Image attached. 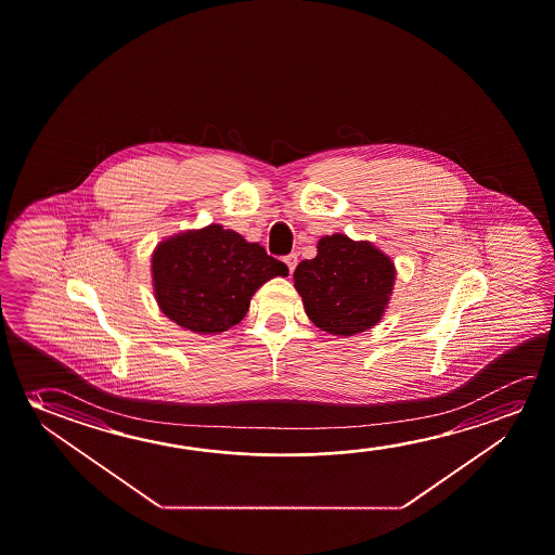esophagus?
<instances>
[{"mask_svg": "<svg viewBox=\"0 0 555 555\" xmlns=\"http://www.w3.org/2000/svg\"><path fill=\"white\" fill-rule=\"evenodd\" d=\"M284 263L288 264V271L294 273V269H296V264H298V256L291 254V256L284 257Z\"/></svg>", "mask_w": 555, "mask_h": 555, "instance_id": "34e87169", "label": "esophagus"}]
</instances>
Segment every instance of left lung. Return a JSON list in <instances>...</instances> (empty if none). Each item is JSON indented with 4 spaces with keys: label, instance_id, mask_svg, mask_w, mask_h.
Segmentation results:
<instances>
[{
    "label": "left lung",
    "instance_id": "8db88e82",
    "mask_svg": "<svg viewBox=\"0 0 555 555\" xmlns=\"http://www.w3.org/2000/svg\"><path fill=\"white\" fill-rule=\"evenodd\" d=\"M396 267L371 242L346 234L323 236L317 256L294 271V286L309 319L334 336L373 328L392 296Z\"/></svg>",
    "mask_w": 555,
    "mask_h": 555
}]
</instances>
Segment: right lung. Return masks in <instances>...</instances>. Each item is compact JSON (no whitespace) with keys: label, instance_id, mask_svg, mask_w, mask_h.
<instances>
[{"label":"right lung","instance_id":"1","mask_svg":"<svg viewBox=\"0 0 555 555\" xmlns=\"http://www.w3.org/2000/svg\"><path fill=\"white\" fill-rule=\"evenodd\" d=\"M288 267L238 232L209 224L180 232L152 256L155 299L171 321L197 334L229 331L246 317L257 288Z\"/></svg>","mask_w":555,"mask_h":555}]
</instances>
